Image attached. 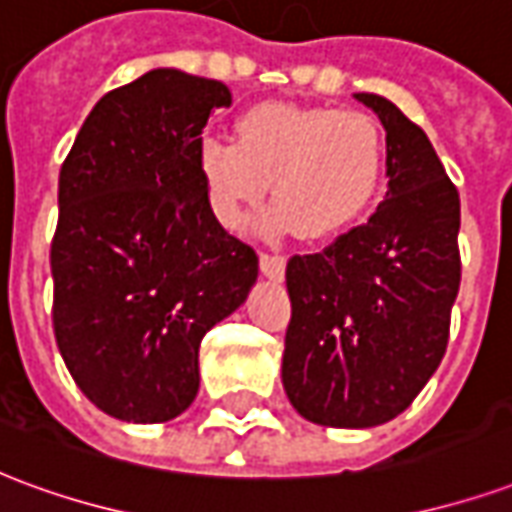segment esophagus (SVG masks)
Returning <instances> with one entry per match:
<instances>
[{"mask_svg":"<svg viewBox=\"0 0 512 512\" xmlns=\"http://www.w3.org/2000/svg\"><path fill=\"white\" fill-rule=\"evenodd\" d=\"M260 271L268 279H282L285 277V257L271 255V252H260Z\"/></svg>","mask_w":512,"mask_h":512,"instance_id":"esophagus-1","label":"esophagus"}]
</instances>
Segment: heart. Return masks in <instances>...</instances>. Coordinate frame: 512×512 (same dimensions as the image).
I'll return each instance as SVG.
<instances>
[{
    "mask_svg": "<svg viewBox=\"0 0 512 512\" xmlns=\"http://www.w3.org/2000/svg\"><path fill=\"white\" fill-rule=\"evenodd\" d=\"M386 136L356 109L257 104L241 115L235 142L208 136L197 167L216 219L241 230L271 200L260 230L323 241L343 233L367 211L381 186Z\"/></svg>",
    "mask_w": 512,
    "mask_h": 512,
    "instance_id": "b5f03b06",
    "label": "heart"
}]
</instances>
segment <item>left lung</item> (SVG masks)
I'll return each instance as SVG.
<instances>
[{"label": "left lung", "instance_id": "1", "mask_svg": "<svg viewBox=\"0 0 512 512\" xmlns=\"http://www.w3.org/2000/svg\"><path fill=\"white\" fill-rule=\"evenodd\" d=\"M386 131V200L285 268L282 384L301 417L373 428L411 406L441 365L461 288V200L425 131L381 95L356 93Z\"/></svg>", "mask_w": 512, "mask_h": 512}]
</instances>
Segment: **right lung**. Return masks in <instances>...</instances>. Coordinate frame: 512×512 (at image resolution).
<instances>
[{
	"label": "right lung",
	"mask_w": 512,
	"mask_h": 512,
	"mask_svg": "<svg viewBox=\"0 0 512 512\" xmlns=\"http://www.w3.org/2000/svg\"><path fill=\"white\" fill-rule=\"evenodd\" d=\"M233 95L156 68L106 93L60 169L51 321L76 386L109 417L167 422L200 389V343L244 304L255 249L213 216L202 128Z\"/></svg>",
	"instance_id": "add662e5"
}]
</instances>
